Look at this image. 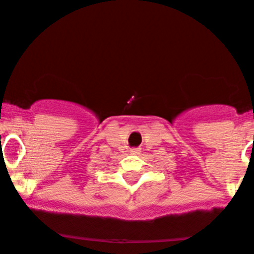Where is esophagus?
<instances>
[{
	"label": "esophagus",
	"mask_w": 254,
	"mask_h": 254,
	"mask_svg": "<svg viewBox=\"0 0 254 254\" xmlns=\"http://www.w3.org/2000/svg\"><path fill=\"white\" fill-rule=\"evenodd\" d=\"M129 152H131L132 155H137L140 154V149H131L129 150Z\"/></svg>",
	"instance_id": "34e87169"
}]
</instances>
